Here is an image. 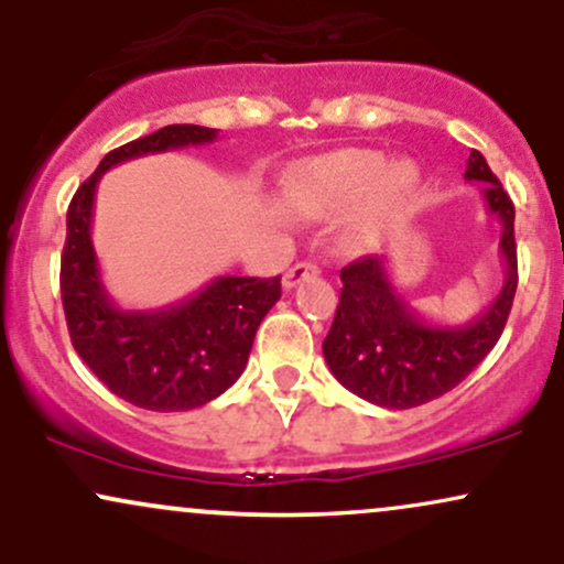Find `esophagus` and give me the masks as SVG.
Wrapping results in <instances>:
<instances>
[{
    "label": "esophagus",
    "mask_w": 564,
    "mask_h": 564,
    "mask_svg": "<svg viewBox=\"0 0 564 564\" xmlns=\"http://www.w3.org/2000/svg\"><path fill=\"white\" fill-rule=\"evenodd\" d=\"M310 275H318V264L315 262H296L294 268L286 270V275H283V289H294L296 283L304 281V278Z\"/></svg>",
    "instance_id": "34e87169"
}]
</instances>
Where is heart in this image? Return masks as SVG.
<instances>
[{
	"label": "heart",
	"mask_w": 564,
	"mask_h": 564,
	"mask_svg": "<svg viewBox=\"0 0 564 564\" xmlns=\"http://www.w3.org/2000/svg\"><path fill=\"white\" fill-rule=\"evenodd\" d=\"M422 187L413 161H392L371 148H341L307 159L291 174L286 200L300 217H334L364 200L349 241L368 243L387 219L408 209Z\"/></svg>",
	"instance_id": "heart-1"
}]
</instances>
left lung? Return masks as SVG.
I'll return each mask as SVG.
<instances>
[{
	"label": "left lung",
	"instance_id": "8db88e82",
	"mask_svg": "<svg viewBox=\"0 0 564 564\" xmlns=\"http://www.w3.org/2000/svg\"><path fill=\"white\" fill-rule=\"evenodd\" d=\"M464 180L482 183L485 209L501 225L503 286L477 318L456 326L419 315L394 286L387 257L347 264L323 358L336 381L368 403L405 411L451 392L482 364L507 326L517 291L514 204L480 151L469 153Z\"/></svg>",
	"mask_w": 564,
	"mask_h": 564
}]
</instances>
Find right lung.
<instances>
[{
  "instance_id": "right-lung-1",
  "label": "right lung",
  "mask_w": 564,
  "mask_h": 564,
  "mask_svg": "<svg viewBox=\"0 0 564 564\" xmlns=\"http://www.w3.org/2000/svg\"><path fill=\"white\" fill-rule=\"evenodd\" d=\"M217 129L170 124L116 148L76 191L66 217L61 294L70 345L113 394L145 411H191L241 377L254 334L281 300V275H219L196 294L156 310H124L108 294L93 246L97 183L111 166L209 145Z\"/></svg>"
}]
</instances>
